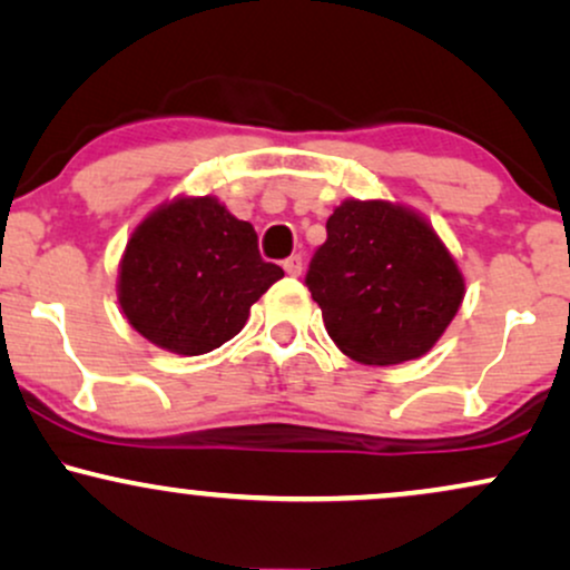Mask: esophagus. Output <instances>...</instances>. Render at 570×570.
Instances as JSON below:
<instances>
[{
	"mask_svg": "<svg viewBox=\"0 0 570 570\" xmlns=\"http://www.w3.org/2000/svg\"><path fill=\"white\" fill-rule=\"evenodd\" d=\"M284 271L289 273V276H299V273H302V257L292 255L289 261H284Z\"/></svg>",
	"mask_w": 570,
	"mask_h": 570,
	"instance_id": "1",
	"label": "esophagus"
}]
</instances>
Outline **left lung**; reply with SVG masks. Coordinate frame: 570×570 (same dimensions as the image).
Here are the masks:
<instances>
[{"instance_id": "8db88e82", "label": "left lung", "mask_w": 570, "mask_h": 570, "mask_svg": "<svg viewBox=\"0 0 570 570\" xmlns=\"http://www.w3.org/2000/svg\"><path fill=\"white\" fill-rule=\"evenodd\" d=\"M305 284L336 347L365 365L426 355L465 292L434 228L381 199L336 207Z\"/></svg>"}]
</instances>
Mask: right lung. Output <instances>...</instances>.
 <instances>
[{"label":"right lung","mask_w":570,"mask_h":570,"mask_svg":"<svg viewBox=\"0 0 570 570\" xmlns=\"http://www.w3.org/2000/svg\"><path fill=\"white\" fill-rule=\"evenodd\" d=\"M284 278L257 234L215 197L176 199L128 239L118 297L131 326L157 347L205 355L234 338L249 307Z\"/></svg>","instance_id":"1"}]
</instances>
